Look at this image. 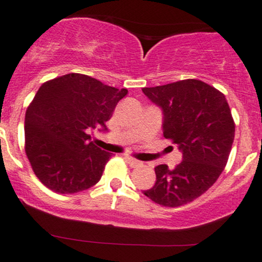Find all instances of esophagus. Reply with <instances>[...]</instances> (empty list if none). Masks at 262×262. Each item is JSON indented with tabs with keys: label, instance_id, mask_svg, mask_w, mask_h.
<instances>
[{
	"label": "esophagus",
	"instance_id": "obj_1",
	"mask_svg": "<svg viewBox=\"0 0 262 262\" xmlns=\"http://www.w3.org/2000/svg\"><path fill=\"white\" fill-rule=\"evenodd\" d=\"M124 159H125V161H127L132 167H137V166H140V165H141V161L137 160V159L130 158V156H124Z\"/></svg>",
	"mask_w": 262,
	"mask_h": 262
}]
</instances>
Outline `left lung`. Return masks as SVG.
I'll return each instance as SVG.
<instances>
[{"label":"left lung","mask_w":262,"mask_h":262,"mask_svg":"<svg viewBox=\"0 0 262 262\" xmlns=\"http://www.w3.org/2000/svg\"><path fill=\"white\" fill-rule=\"evenodd\" d=\"M143 92L161 108L164 137L182 152L173 170L155 167V185L143 193L165 207L192 202L217 181L229 158L235 124L227 98L194 79L144 87Z\"/></svg>","instance_id":"1"}]
</instances>
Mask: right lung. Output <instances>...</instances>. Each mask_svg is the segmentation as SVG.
Instances as JSON below:
<instances>
[{
  "label": "right lung",
  "instance_id": "right-lung-1",
  "mask_svg": "<svg viewBox=\"0 0 262 262\" xmlns=\"http://www.w3.org/2000/svg\"><path fill=\"white\" fill-rule=\"evenodd\" d=\"M127 93L82 74L39 87L26 112V154L44 186L76 193L100 181L112 154L91 141L89 132H107L106 122Z\"/></svg>",
  "mask_w": 262,
  "mask_h": 262
}]
</instances>
